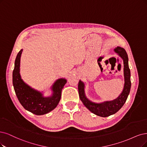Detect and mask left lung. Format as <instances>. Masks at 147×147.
I'll return each mask as SVG.
<instances>
[{
	"instance_id": "1",
	"label": "left lung",
	"mask_w": 147,
	"mask_h": 147,
	"mask_svg": "<svg viewBox=\"0 0 147 147\" xmlns=\"http://www.w3.org/2000/svg\"><path fill=\"white\" fill-rule=\"evenodd\" d=\"M114 51L118 54L123 62V76L124 86L123 91L117 98L111 101H105L97 104L90 100L85 96V84L79 80L78 90L79 97L84 105L94 115L100 117H108L117 113L125 103L131 88V80H130V69L128 66V57L125 49L120 47H117Z\"/></svg>"
}]
</instances>
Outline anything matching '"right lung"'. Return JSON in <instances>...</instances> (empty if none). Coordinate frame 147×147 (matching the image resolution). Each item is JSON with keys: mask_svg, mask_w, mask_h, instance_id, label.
Returning <instances> with one entry per match:
<instances>
[{"mask_svg": "<svg viewBox=\"0 0 147 147\" xmlns=\"http://www.w3.org/2000/svg\"><path fill=\"white\" fill-rule=\"evenodd\" d=\"M22 51V49L16 56L13 72V84L16 94L25 110L36 115H45L54 110L58 105L67 80L63 78L56 80L51 88L53 92L52 95L44 97L41 92L30 87L21 78L20 62Z\"/></svg>", "mask_w": 147, "mask_h": 147, "instance_id": "1", "label": "right lung"}]
</instances>
